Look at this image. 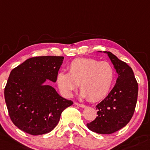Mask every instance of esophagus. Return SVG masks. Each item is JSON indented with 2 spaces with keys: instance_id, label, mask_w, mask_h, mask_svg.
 Here are the masks:
<instances>
[{
  "instance_id": "1",
  "label": "esophagus",
  "mask_w": 150,
  "mask_h": 150,
  "mask_svg": "<svg viewBox=\"0 0 150 150\" xmlns=\"http://www.w3.org/2000/svg\"><path fill=\"white\" fill-rule=\"evenodd\" d=\"M75 104L76 105H78V106L81 107V108H86V105H84V104H81V103H75Z\"/></svg>"
}]
</instances>
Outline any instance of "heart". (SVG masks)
Listing matches in <instances>:
<instances>
[{
  "mask_svg": "<svg viewBox=\"0 0 150 150\" xmlns=\"http://www.w3.org/2000/svg\"><path fill=\"white\" fill-rule=\"evenodd\" d=\"M67 69L68 73L60 72L57 77L59 89L67 97L80 84L82 98H88L93 102L98 101L108 93L114 80V69L108 62L78 58L70 63Z\"/></svg>",
  "mask_w": 150,
  "mask_h": 150,
  "instance_id": "heart-1",
  "label": "heart"
}]
</instances>
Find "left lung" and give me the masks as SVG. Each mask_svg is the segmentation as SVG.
I'll list each match as a JSON object with an SVG mask.
<instances>
[{
	"mask_svg": "<svg viewBox=\"0 0 150 150\" xmlns=\"http://www.w3.org/2000/svg\"><path fill=\"white\" fill-rule=\"evenodd\" d=\"M103 52L111 59L118 78L107 97L96 105L98 116L87 127L98 134H110L125 127L132 119L137 101L138 83L127 63L110 52Z\"/></svg>",
	"mask_w": 150,
	"mask_h": 150,
	"instance_id": "1",
	"label": "left lung"
}]
</instances>
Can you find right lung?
<instances>
[{"label": "right lung", "instance_id": "add662e5", "mask_svg": "<svg viewBox=\"0 0 150 150\" xmlns=\"http://www.w3.org/2000/svg\"><path fill=\"white\" fill-rule=\"evenodd\" d=\"M64 57H31L13 69L4 90L9 116L14 125L31 135L52 131L61 113L73 102L60 96L54 88Z\"/></svg>", "mask_w": 150, "mask_h": 150}]
</instances>
